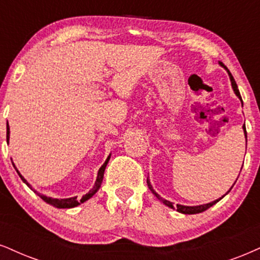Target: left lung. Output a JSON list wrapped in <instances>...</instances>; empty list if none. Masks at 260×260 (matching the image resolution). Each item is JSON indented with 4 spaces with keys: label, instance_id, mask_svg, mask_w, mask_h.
I'll list each match as a JSON object with an SVG mask.
<instances>
[{
    "label": "left lung",
    "instance_id": "1",
    "mask_svg": "<svg viewBox=\"0 0 260 260\" xmlns=\"http://www.w3.org/2000/svg\"><path fill=\"white\" fill-rule=\"evenodd\" d=\"M219 65L222 66V67H224V69L226 70V71H228V73H229V77H230V82H232V86H233V89H234V91H235V94H236V96H238V98L240 99V100H241V95H240V91H239V89H238V84H236V82H235V79H234V77L232 76V73H230V71L228 69H226V66H224V63L223 62H220L219 61ZM242 101V100H241ZM242 129H243V133H245V137H246V145H247V133H246V126H245V124H243V126H242ZM242 169V168H241ZM236 181H238V179H236ZM147 184H148V188L150 189V191H152L153 194L155 195L156 198L159 199L160 201H161L162 204H165L166 206H169V207H171V208H175L174 207V204L171 203V201H168V200H165V199H162L161 197H160V195L156 193V191L154 190V189H153V187H152V184H150V182H149V179L147 178ZM235 184V183H234ZM233 188V187H232ZM232 188L229 189V191L232 190ZM228 191V193H229ZM226 193V194H228ZM224 197V195H223ZM222 197V198H223ZM220 198V199H222ZM220 199H217V200H214V201H212V203H210V204H205V205H199V206H183V205H178L177 204V206H176V208H177V211L178 212H181V213H184V214H195V213H201V212H204V211H206L207 208H210L211 206H213L214 204H217L218 203V201L220 200Z\"/></svg>",
    "mask_w": 260,
    "mask_h": 260
}]
</instances>
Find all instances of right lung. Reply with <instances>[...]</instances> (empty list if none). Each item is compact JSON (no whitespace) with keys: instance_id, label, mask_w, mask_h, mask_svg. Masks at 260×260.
<instances>
[{"instance_id":"obj_1","label":"right lung","mask_w":260,"mask_h":260,"mask_svg":"<svg viewBox=\"0 0 260 260\" xmlns=\"http://www.w3.org/2000/svg\"><path fill=\"white\" fill-rule=\"evenodd\" d=\"M7 123H8V121H7ZM8 140H9V127L7 126V142H8ZM110 158H111V154L108 155V158L106 159V161L104 162V165L101 166L100 170H99L98 177H96V181H95L94 187H92V188L90 189V190H89V193H86L85 195H83V198L81 199V200H78V199H77V197H75V198H69V199H53V198L46 197V195H43V194H41V193H37V191H35V193H37L38 197H40V198L42 199V200L46 201L47 204L52 205V206H54V207H57V208H72V207L78 206V205H81L82 203H84V201L89 200V199H90V198L92 197V195H94V194L96 193V191L99 190V188L101 187L102 179H104L105 169H106V166H107L108 161H110ZM13 165H14V164H13ZM17 172L19 174V176H20V178L22 179V182H24V183H26V184L28 185V187L31 188V185L27 183L26 179L22 177V176L20 175V172H19L18 170H17ZM31 189H32V188H31Z\"/></svg>"}]
</instances>
